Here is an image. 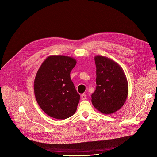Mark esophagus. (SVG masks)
Returning a JSON list of instances; mask_svg holds the SVG:
<instances>
[{
  "label": "esophagus",
  "mask_w": 157,
  "mask_h": 157,
  "mask_svg": "<svg viewBox=\"0 0 157 157\" xmlns=\"http://www.w3.org/2000/svg\"><path fill=\"white\" fill-rule=\"evenodd\" d=\"M81 98L82 100H85V99H86V95L85 94H82L81 95Z\"/></svg>",
  "instance_id": "1"
}]
</instances>
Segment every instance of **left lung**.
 Masks as SVG:
<instances>
[{
  "label": "left lung",
  "mask_w": 157,
  "mask_h": 157,
  "mask_svg": "<svg viewBox=\"0 0 157 157\" xmlns=\"http://www.w3.org/2000/svg\"><path fill=\"white\" fill-rule=\"evenodd\" d=\"M96 66V89L91 95L94 107L104 114H113L125 104L128 87L121 66L107 57H94Z\"/></svg>",
  "instance_id": "1"
}]
</instances>
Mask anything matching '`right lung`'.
I'll use <instances>...</instances> for the list:
<instances>
[{
  "mask_svg": "<svg viewBox=\"0 0 157 157\" xmlns=\"http://www.w3.org/2000/svg\"><path fill=\"white\" fill-rule=\"evenodd\" d=\"M76 64L72 57L51 55L38 69L34 81V93L40 108L48 116L66 119L76 111L80 95L70 78Z\"/></svg>",
  "mask_w": 157,
  "mask_h": 157,
  "instance_id": "1",
  "label": "right lung"
}]
</instances>
